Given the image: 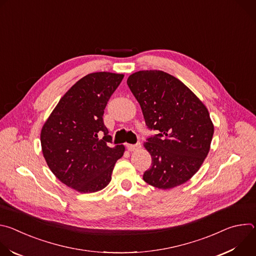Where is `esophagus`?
<instances>
[{"label":"esophagus","instance_id":"esophagus-1","mask_svg":"<svg viewBox=\"0 0 256 256\" xmlns=\"http://www.w3.org/2000/svg\"><path fill=\"white\" fill-rule=\"evenodd\" d=\"M126 148H128V150L130 151V152L136 151V150H138V149L140 148V142H138L136 144H126Z\"/></svg>","mask_w":256,"mask_h":256}]
</instances>
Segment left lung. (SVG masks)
Masks as SVG:
<instances>
[{
	"mask_svg": "<svg viewBox=\"0 0 256 256\" xmlns=\"http://www.w3.org/2000/svg\"><path fill=\"white\" fill-rule=\"evenodd\" d=\"M128 86L140 105L151 136L144 144L152 157L142 179L169 190L190 180L208 156L214 126L204 103L175 77L162 70H140Z\"/></svg>",
	"mask_w": 256,
	"mask_h": 256,
	"instance_id": "left-lung-1",
	"label": "left lung"
}]
</instances>
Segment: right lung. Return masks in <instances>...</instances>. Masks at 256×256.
<instances>
[{"mask_svg":"<svg viewBox=\"0 0 256 256\" xmlns=\"http://www.w3.org/2000/svg\"><path fill=\"white\" fill-rule=\"evenodd\" d=\"M124 79L122 74L92 72L58 101L42 134L44 157L58 179L82 194L103 190L112 180L124 147H110L112 136L103 122L109 98Z\"/></svg>","mask_w":256,"mask_h":256,"instance_id":"1","label":"right lung"}]
</instances>
